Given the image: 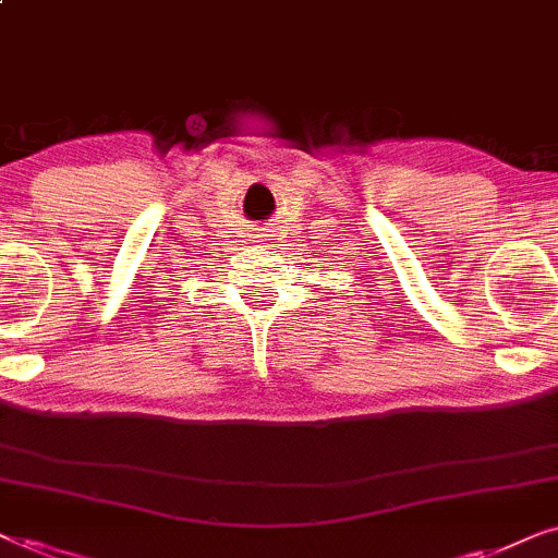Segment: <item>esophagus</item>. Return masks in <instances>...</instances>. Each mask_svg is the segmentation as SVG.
I'll return each mask as SVG.
<instances>
[{
    "instance_id": "obj_1",
    "label": "esophagus",
    "mask_w": 558,
    "mask_h": 558,
    "mask_svg": "<svg viewBox=\"0 0 558 558\" xmlns=\"http://www.w3.org/2000/svg\"><path fill=\"white\" fill-rule=\"evenodd\" d=\"M271 235H274V233H271V228H264V233H262V235H258V239H262V241H274V239H271Z\"/></svg>"
}]
</instances>
